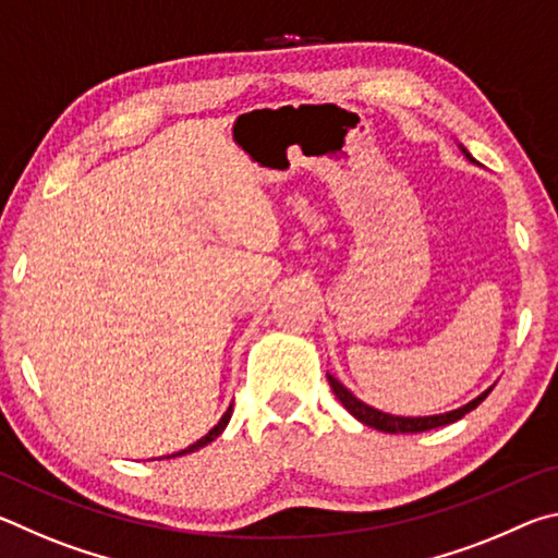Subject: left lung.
<instances>
[{"instance_id": "left-lung-1", "label": "left lung", "mask_w": 558, "mask_h": 558, "mask_svg": "<svg viewBox=\"0 0 558 558\" xmlns=\"http://www.w3.org/2000/svg\"><path fill=\"white\" fill-rule=\"evenodd\" d=\"M458 147H460V153L465 155L472 165H475V159H472L468 149L462 145H458ZM327 379H329V386H332V391L339 399V403H342L356 421H362L364 426L384 430V433H423L430 428L448 426V423H456L472 409H477V405L487 399V393L493 391V386H489V389H485L483 393L475 396V399L468 401L465 405H460V409H456V411H446V413H436V415H393V413H384L379 409H374V405L364 403L362 399H356V396L349 391L347 386L337 379V376L327 374Z\"/></svg>"}]
</instances>
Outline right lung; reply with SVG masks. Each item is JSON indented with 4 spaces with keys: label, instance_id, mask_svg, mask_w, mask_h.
Wrapping results in <instances>:
<instances>
[{
    "label": "right lung",
    "instance_id": "obj_1",
    "mask_svg": "<svg viewBox=\"0 0 558 558\" xmlns=\"http://www.w3.org/2000/svg\"><path fill=\"white\" fill-rule=\"evenodd\" d=\"M231 413H233V405H229V409H226V413L221 415L219 423H216V426H214L209 433H206V436H202L199 440L192 442V446H189V448L179 450V452H172V456H165V458H179V456H186V452H194V450H202L204 446H209V442H214L216 438H219L221 433H223V428L229 426V421H231Z\"/></svg>",
    "mask_w": 558,
    "mask_h": 558
}]
</instances>
